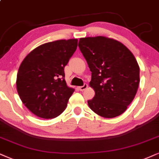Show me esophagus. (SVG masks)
Instances as JSON below:
<instances>
[{
	"label": "esophagus",
	"mask_w": 159,
	"mask_h": 159,
	"mask_svg": "<svg viewBox=\"0 0 159 159\" xmlns=\"http://www.w3.org/2000/svg\"><path fill=\"white\" fill-rule=\"evenodd\" d=\"M87 87H88V84H84L83 86H79V89L81 90V91H84V90H85Z\"/></svg>",
	"instance_id": "34e87169"
}]
</instances>
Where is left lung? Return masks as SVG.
<instances>
[{
  "instance_id": "8db88e82",
  "label": "left lung",
  "mask_w": 159,
  "mask_h": 159,
  "mask_svg": "<svg viewBox=\"0 0 159 159\" xmlns=\"http://www.w3.org/2000/svg\"><path fill=\"white\" fill-rule=\"evenodd\" d=\"M78 47L87 61L95 94L89 108L100 116L122 114L133 101L139 84V67L135 56L117 40L102 36L81 38Z\"/></svg>"
}]
</instances>
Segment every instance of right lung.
<instances>
[{
    "label": "right lung",
    "mask_w": 159,
    "mask_h": 159,
    "mask_svg": "<svg viewBox=\"0 0 159 159\" xmlns=\"http://www.w3.org/2000/svg\"><path fill=\"white\" fill-rule=\"evenodd\" d=\"M77 46V39L50 42L38 46L22 61L17 90L23 103L36 116L53 119L65 110L75 89L67 85L64 70Z\"/></svg>",
    "instance_id": "1"
}]
</instances>
